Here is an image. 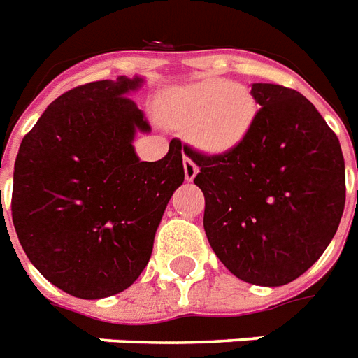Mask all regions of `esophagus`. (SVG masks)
<instances>
[{"label": "esophagus", "instance_id": "esophagus-1", "mask_svg": "<svg viewBox=\"0 0 358 358\" xmlns=\"http://www.w3.org/2000/svg\"><path fill=\"white\" fill-rule=\"evenodd\" d=\"M184 173H185V180H193L199 173L197 163L191 159V157H187V155H184Z\"/></svg>", "mask_w": 358, "mask_h": 358}]
</instances>
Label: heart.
I'll list each match as a JSON object with an SVG mask.
<instances>
[{"label": "heart", "mask_w": 358, "mask_h": 358, "mask_svg": "<svg viewBox=\"0 0 358 358\" xmlns=\"http://www.w3.org/2000/svg\"><path fill=\"white\" fill-rule=\"evenodd\" d=\"M163 116L176 127H191L203 148L223 152L238 144L255 116L252 94L225 78H206L173 90Z\"/></svg>", "instance_id": "heart-1"}]
</instances>
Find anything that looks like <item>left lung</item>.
<instances>
[{
	"instance_id": "1",
	"label": "left lung",
	"mask_w": 358,
	"mask_h": 358,
	"mask_svg": "<svg viewBox=\"0 0 358 358\" xmlns=\"http://www.w3.org/2000/svg\"><path fill=\"white\" fill-rule=\"evenodd\" d=\"M259 108L223 154L184 146L197 163L204 231L242 282L278 287L302 276L336 234L345 165L336 133L296 90L253 84Z\"/></svg>"
}]
</instances>
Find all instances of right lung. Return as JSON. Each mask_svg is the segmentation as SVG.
I'll return each instance as SVG.
<instances>
[{
  "label": "right lung",
  "mask_w": 358,
  "mask_h": 358,
  "mask_svg": "<svg viewBox=\"0 0 358 358\" xmlns=\"http://www.w3.org/2000/svg\"><path fill=\"white\" fill-rule=\"evenodd\" d=\"M141 78L82 84L52 101L22 138L10 212L41 274L78 299L133 285L152 255L161 215L184 182L182 143L141 161L135 131H150L127 92Z\"/></svg>",
  "instance_id": "right-lung-1"
}]
</instances>
